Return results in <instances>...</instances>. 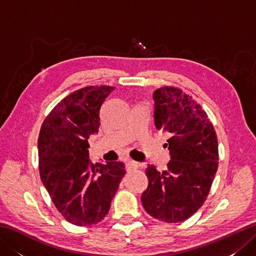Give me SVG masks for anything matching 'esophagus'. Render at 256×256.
I'll use <instances>...</instances> for the list:
<instances>
[{"mask_svg": "<svg viewBox=\"0 0 256 256\" xmlns=\"http://www.w3.org/2000/svg\"><path fill=\"white\" fill-rule=\"evenodd\" d=\"M125 166H126L128 170H135V168H138V164L133 160H125Z\"/></svg>", "mask_w": 256, "mask_h": 256, "instance_id": "obj_1", "label": "esophagus"}]
</instances>
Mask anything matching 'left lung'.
<instances>
[{"mask_svg": "<svg viewBox=\"0 0 256 256\" xmlns=\"http://www.w3.org/2000/svg\"><path fill=\"white\" fill-rule=\"evenodd\" d=\"M154 124L170 135V160L158 172L148 165L142 204L150 216L168 224L190 218L204 204L218 170V138L206 113L174 86L155 90Z\"/></svg>", "mask_w": 256, "mask_h": 256, "instance_id": "left-lung-1", "label": "left lung"}]
</instances>
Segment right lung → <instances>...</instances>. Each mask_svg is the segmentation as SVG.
<instances>
[{"label": "right lung", "instance_id": "obj_1", "mask_svg": "<svg viewBox=\"0 0 256 256\" xmlns=\"http://www.w3.org/2000/svg\"><path fill=\"white\" fill-rule=\"evenodd\" d=\"M114 86H86L64 98L48 114L38 136L40 179L70 224H96L108 214L125 175L122 162H91L90 135L100 126L102 103Z\"/></svg>", "mask_w": 256, "mask_h": 256}]
</instances>
